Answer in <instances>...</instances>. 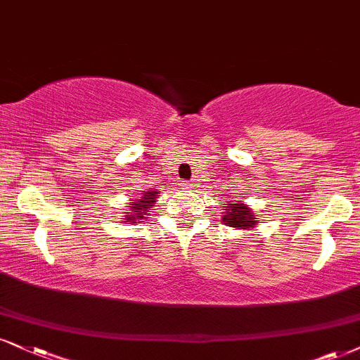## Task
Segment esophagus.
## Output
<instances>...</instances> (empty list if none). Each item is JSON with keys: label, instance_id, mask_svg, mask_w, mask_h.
<instances>
[{"label": "esophagus", "instance_id": "obj_1", "mask_svg": "<svg viewBox=\"0 0 360 360\" xmlns=\"http://www.w3.org/2000/svg\"><path fill=\"white\" fill-rule=\"evenodd\" d=\"M185 187H187V188H190V190H192V188H195V187H197V185H195V181H192V180H190V181H187V184H185Z\"/></svg>", "mask_w": 360, "mask_h": 360}]
</instances>
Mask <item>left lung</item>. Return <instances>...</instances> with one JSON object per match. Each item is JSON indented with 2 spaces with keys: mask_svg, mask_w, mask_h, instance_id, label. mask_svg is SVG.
<instances>
[{
  "mask_svg": "<svg viewBox=\"0 0 360 360\" xmlns=\"http://www.w3.org/2000/svg\"><path fill=\"white\" fill-rule=\"evenodd\" d=\"M225 215H224V220L225 225H229V227H233V229H243V230H248L252 227H255L257 225V220H255V215L254 212L248 208L245 203H227V207H225Z\"/></svg>",
  "mask_w": 360,
  "mask_h": 360,
  "instance_id": "8db88e82",
  "label": "left lung"
}]
</instances>
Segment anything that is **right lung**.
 <instances>
[{"mask_svg":"<svg viewBox=\"0 0 360 360\" xmlns=\"http://www.w3.org/2000/svg\"><path fill=\"white\" fill-rule=\"evenodd\" d=\"M157 193L155 190H148V192L141 193L139 200H131V207L125 217V221H131V224H136V221H143L146 219V212L153 207L155 198H157Z\"/></svg>","mask_w":360,"mask_h":360,"instance_id":"obj_1","label":"right lung"}]
</instances>
